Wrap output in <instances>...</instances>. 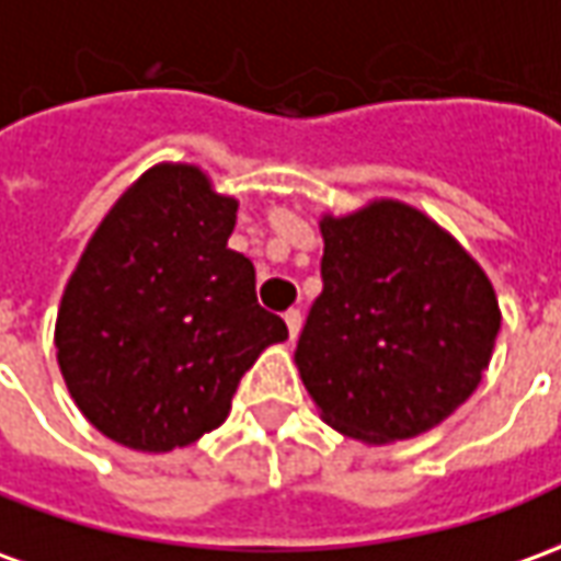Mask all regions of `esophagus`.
Here are the masks:
<instances>
[{
	"label": "esophagus",
	"instance_id": "obj_1",
	"mask_svg": "<svg viewBox=\"0 0 561 561\" xmlns=\"http://www.w3.org/2000/svg\"><path fill=\"white\" fill-rule=\"evenodd\" d=\"M284 320H287V330H289V339H296L299 335V330H302V311L299 308H289L287 314H284Z\"/></svg>",
	"mask_w": 561,
	"mask_h": 561
}]
</instances>
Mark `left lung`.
<instances>
[{
    "mask_svg": "<svg viewBox=\"0 0 561 561\" xmlns=\"http://www.w3.org/2000/svg\"><path fill=\"white\" fill-rule=\"evenodd\" d=\"M323 289L296 366L320 415L363 443L409 439L449 419L492 360V280L434 219L373 201L323 216Z\"/></svg>",
    "mask_w": 561,
    "mask_h": 561,
    "instance_id": "obj_1",
    "label": "left lung"
}]
</instances>
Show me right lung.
I'll return each instance as SVG.
<instances>
[{"label": "right lung", "instance_id": "1", "mask_svg": "<svg viewBox=\"0 0 561 561\" xmlns=\"http://www.w3.org/2000/svg\"><path fill=\"white\" fill-rule=\"evenodd\" d=\"M238 201L192 164H158L115 201L57 311V363L81 415L137 451L219 427L241 376L287 323L229 250Z\"/></svg>", "mask_w": 561, "mask_h": 561}]
</instances>
